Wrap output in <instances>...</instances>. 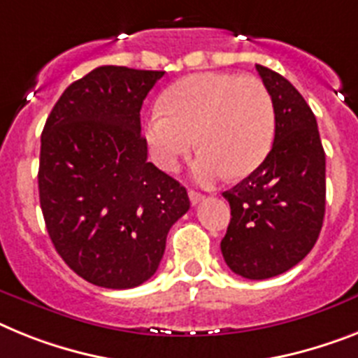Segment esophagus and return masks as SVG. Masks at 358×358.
Listing matches in <instances>:
<instances>
[{
  "mask_svg": "<svg viewBox=\"0 0 358 358\" xmlns=\"http://www.w3.org/2000/svg\"><path fill=\"white\" fill-rule=\"evenodd\" d=\"M189 200H191V203H193V206H198V203L203 200V194L196 193V191H189Z\"/></svg>",
  "mask_w": 358,
  "mask_h": 358,
  "instance_id": "obj_1",
  "label": "esophagus"
}]
</instances>
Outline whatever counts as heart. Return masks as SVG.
<instances>
[{"instance_id":"obj_1","label":"heart","mask_w":358,"mask_h":358,"mask_svg":"<svg viewBox=\"0 0 358 358\" xmlns=\"http://www.w3.org/2000/svg\"><path fill=\"white\" fill-rule=\"evenodd\" d=\"M147 143L162 169L202 147L191 173L203 185L229 174L244 178L266 160L275 138V109L264 83L231 72H198L169 87L164 109L145 125Z\"/></svg>"}]
</instances>
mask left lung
<instances>
[{
    "mask_svg": "<svg viewBox=\"0 0 358 358\" xmlns=\"http://www.w3.org/2000/svg\"><path fill=\"white\" fill-rule=\"evenodd\" d=\"M275 109L266 160L225 191L231 222L220 249L249 280L282 275L313 249L326 211V155L313 110L286 78L257 65Z\"/></svg>",
    "mask_w": 358,
    "mask_h": 358,
    "instance_id": "left-lung-1",
    "label": "left lung"
}]
</instances>
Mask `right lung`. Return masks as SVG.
I'll return each mask as SVG.
<instances>
[{
    "label": "right lung",
    "mask_w": 358,
    "mask_h": 358,
    "mask_svg": "<svg viewBox=\"0 0 358 358\" xmlns=\"http://www.w3.org/2000/svg\"><path fill=\"white\" fill-rule=\"evenodd\" d=\"M164 71L103 65L63 91L41 133L38 187L54 248L94 286L149 280L189 196L147 162L140 109Z\"/></svg>",
    "instance_id": "1"
}]
</instances>
